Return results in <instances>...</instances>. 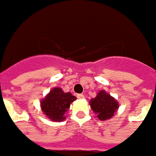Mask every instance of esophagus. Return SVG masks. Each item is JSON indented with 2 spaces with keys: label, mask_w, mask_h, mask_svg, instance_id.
I'll use <instances>...</instances> for the list:
<instances>
[{
  "label": "esophagus",
  "mask_w": 156,
  "mask_h": 156,
  "mask_svg": "<svg viewBox=\"0 0 156 156\" xmlns=\"http://www.w3.org/2000/svg\"><path fill=\"white\" fill-rule=\"evenodd\" d=\"M77 98H80V99H83V98H85V96L83 94H78L77 95Z\"/></svg>",
  "instance_id": "34e87169"
}]
</instances>
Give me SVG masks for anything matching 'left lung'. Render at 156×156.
<instances>
[{
  "label": "left lung",
  "mask_w": 156,
  "mask_h": 156,
  "mask_svg": "<svg viewBox=\"0 0 156 156\" xmlns=\"http://www.w3.org/2000/svg\"><path fill=\"white\" fill-rule=\"evenodd\" d=\"M90 105L93 111L100 120H106L114 116L115 112L119 108V104L115 98L105 91H100L95 98L90 100Z\"/></svg>",
  "instance_id": "8db88e82"
}]
</instances>
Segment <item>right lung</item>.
Masks as SVG:
<instances>
[{"label":"right lung","instance_id":"add662e5","mask_svg":"<svg viewBox=\"0 0 156 156\" xmlns=\"http://www.w3.org/2000/svg\"><path fill=\"white\" fill-rule=\"evenodd\" d=\"M75 99L76 97L71 93H64L60 88H54L41 101V110L51 120L60 122L65 119L63 115Z\"/></svg>","mask_w":156,"mask_h":156}]
</instances>
